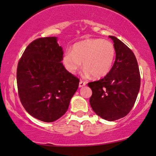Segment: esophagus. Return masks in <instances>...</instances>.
I'll return each instance as SVG.
<instances>
[{
    "label": "esophagus",
    "mask_w": 156,
    "mask_h": 156,
    "mask_svg": "<svg viewBox=\"0 0 156 156\" xmlns=\"http://www.w3.org/2000/svg\"><path fill=\"white\" fill-rule=\"evenodd\" d=\"M86 84V82L83 81V80H80V82H79V87H80V88L83 87V86H85Z\"/></svg>",
    "instance_id": "esophagus-1"
}]
</instances>
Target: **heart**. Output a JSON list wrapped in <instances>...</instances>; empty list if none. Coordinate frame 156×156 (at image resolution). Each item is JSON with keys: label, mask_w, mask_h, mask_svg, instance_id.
<instances>
[{"label": "heart", "mask_w": 156, "mask_h": 156, "mask_svg": "<svg viewBox=\"0 0 156 156\" xmlns=\"http://www.w3.org/2000/svg\"><path fill=\"white\" fill-rule=\"evenodd\" d=\"M115 57V49L110 41L91 38L75 44L72 52H65L62 63L67 72L74 75L83 62L86 76L101 78L111 70Z\"/></svg>", "instance_id": "obj_1"}]
</instances>
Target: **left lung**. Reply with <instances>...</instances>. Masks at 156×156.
I'll list each match as a JSON object with an SVG mask.
<instances>
[{
  "mask_svg": "<svg viewBox=\"0 0 156 156\" xmlns=\"http://www.w3.org/2000/svg\"><path fill=\"white\" fill-rule=\"evenodd\" d=\"M115 49V61L105 77L88 86L92 90L89 102L95 113L113 121L131 111L140 88V74L134 54L126 45L110 35Z\"/></svg>",
  "mask_w": 156,
  "mask_h": 156,
  "instance_id": "1",
  "label": "left lung"
}]
</instances>
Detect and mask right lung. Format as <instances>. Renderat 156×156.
<instances>
[{
    "instance_id": "obj_1",
    "label": "right lung",
    "mask_w": 156,
    "mask_h": 156,
    "mask_svg": "<svg viewBox=\"0 0 156 156\" xmlns=\"http://www.w3.org/2000/svg\"><path fill=\"white\" fill-rule=\"evenodd\" d=\"M63 50L57 37L37 38L30 43L19 61L18 93L30 115L44 122L61 118L68 109L79 80L61 62Z\"/></svg>"
}]
</instances>
